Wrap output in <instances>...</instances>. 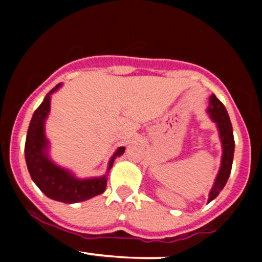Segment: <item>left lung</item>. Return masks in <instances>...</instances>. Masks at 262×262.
I'll list each match as a JSON object with an SVG mask.
<instances>
[{"instance_id":"1","label":"left lung","mask_w":262,"mask_h":262,"mask_svg":"<svg viewBox=\"0 0 262 262\" xmlns=\"http://www.w3.org/2000/svg\"><path fill=\"white\" fill-rule=\"evenodd\" d=\"M209 103L210 106L208 108V113L210 114L213 121L217 123L219 135H221L222 140V146H223V156H222L221 170H219L214 185H213L212 189H210L208 202L214 200V198L221 193V191L224 188L228 179H229L231 165H233L234 146H235L233 135V127H231L229 114H228L227 110H225L224 104L222 103L214 95L210 96Z\"/></svg>"}]
</instances>
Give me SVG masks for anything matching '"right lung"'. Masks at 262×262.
<instances>
[{"mask_svg": "<svg viewBox=\"0 0 262 262\" xmlns=\"http://www.w3.org/2000/svg\"><path fill=\"white\" fill-rule=\"evenodd\" d=\"M59 87L60 83L45 96L44 101L33 114L26 139V162L32 180L45 196L59 202L76 203L103 193L107 179L103 176L77 180L69 171L53 164L48 158V140L44 135V122L50 111V95ZM124 150V146L117 150L108 165V171L112 167L116 156L122 155Z\"/></svg>", "mask_w": 262, "mask_h": 262, "instance_id": "obj_1", "label": "right lung"}]
</instances>
